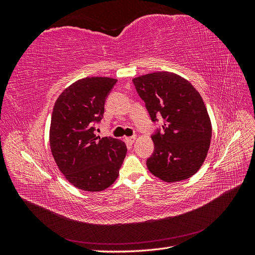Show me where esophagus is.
<instances>
[{
	"label": "esophagus",
	"instance_id": "esophagus-1",
	"mask_svg": "<svg viewBox=\"0 0 255 255\" xmlns=\"http://www.w3.org/2000/svg\"><path fill=\"white\" fill-rule=\"evenodd\" d=\"M126 140L128 142V143H134V141L136 140V136H132V137H126Z\"/></svg>",
	"mask_w": 255,
	"mask_h": 255
}]
</instances>
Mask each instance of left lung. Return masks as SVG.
<instances>
[{"mask_svg": "<svg viewBox=\"0 0 255 255\" xmlns=\"http://www.w3.org/2000/svg\"><path fill=\"white\" fill-rule=\"evenodd\" d=\"M153 121L164 119V133L152 136L154 153L146 160L149 171L167 183L187 180L207 156L212 122L200 92L181 75L159 71L133 79Z\"/></svg>", "mask_w": 255, "mask_h": 255, "instance_id": "8db88e82", "label": "left lung"}]
</instances>
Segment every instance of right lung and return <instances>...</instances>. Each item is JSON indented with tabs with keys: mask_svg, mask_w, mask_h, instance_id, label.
Listing matches in <instances>:
<instances>
[{
	"mask_svg": "<svg viewBox=\"0 0 255 255\" xmlns=\"http://www.w3.org/2000/svg\"><path fill=\"white\" fill-rule=\"evenodd\" d=\"M116 82L106 76L81 79L61 92L53 107L52 155L67 181L85 191L109 188L127 155L125 141L94 133V123L102 119L105 98Z\"/></svg>",
	"mask_w": 255,
	"mask_h": 255,
	"instance_id": "1",
	"label": "right lung"
}]
</instances>
